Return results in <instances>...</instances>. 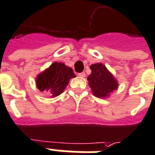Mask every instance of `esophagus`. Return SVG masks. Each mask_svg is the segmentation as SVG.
Listing matches in <instances>:
<instances>
[{
	"label": "esophagus",
	"mask_w": 155,
	"mask_h": 155,
	"mask_svg": "<svg viewBox=\"0 0 155 155\" xmlns=\"http://www.w3.org/2000/svg\"><path fill=\"white\" fill-rule=\"evenodd\" d=\"M78 75L79 77H82V78H84V77L86 76V74H85V73H84V72H82V73H78Z\"/></svg>",
	"instance_id": "34e87169"
}]
</instances>
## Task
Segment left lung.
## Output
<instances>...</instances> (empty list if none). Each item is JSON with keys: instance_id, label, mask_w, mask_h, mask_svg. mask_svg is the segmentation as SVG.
Instances as JSON below:
<instances>
[{"instance_id": "left-lung-1", "label": "left lung", "mask_w": 155, "mask_h": 155, "mask_svg": "<svg viewBox=\"0 0 155 155\" xmlns=\"http://www.w3.org/2000/svg\"><path fill=\"white\" fill-rule=\"evenodd\" d=\"M90 68L91 73L87 80L94 96L97 97H106L109 96L110 92L117 88L118 84L116 79L103 64H92Z\"/></svg>"}]
</instances>
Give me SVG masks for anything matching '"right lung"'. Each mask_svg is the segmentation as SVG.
<instances>
[{
	"mask_svg": "<svg viewBox=\"0 0 155 155\" xmlns=\"http://www.w3.org/2000/svg\"><path fill=\"white\" fill-rule=\"evenodd\" d=\"M72 78H75V75L71 68L64 64L54 63L37 77L36 85L41 91H50L54 97L64 91Z\"/></svg>",
	"mask_w": 155,
	"mask_h": 155,
	"instance_id": "add662e5",
	"label": "right lung"
}]
</instances>
